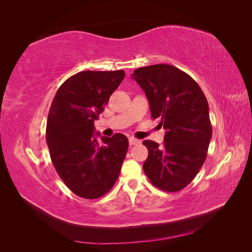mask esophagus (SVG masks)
<instances>
[{
  "instance_id": "34e87169",
  "label": "esophagus",
  "mask_w": 252,
  "mask_h": 252,
  "mask_svg": "<svg viewBox=\"0 0 252 252\" xmlns=\"http://www.w3.org/2000/svg\"><path fill=\"white\" fill-rule=\"evenodd\" d=\"M141 141L138 139H134V138H129V145L132 146V145H136V144H140Z\"/></svg>"
}]
</instances>
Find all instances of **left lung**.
<instances>
[{
	"label": "left lung",
	"instance_id": "1",
	"mask_svg": "<svg viewBox=\"0 0 252 252\" xmlns=\"http://www.w3.org/2000/svg\"><path fill=\"white\" fill-rule=\"evenodd\" d=\"M132 79L146 94L152 119L166 129L162 146L146 140L143 169L152 185L177 192L191 182L207 156L212 127L206 96L197 83L179 68L157 64L135 69Z\"/></svg>",
	"mask_w": 252,
	"mask_h": 252
}]
</instances>
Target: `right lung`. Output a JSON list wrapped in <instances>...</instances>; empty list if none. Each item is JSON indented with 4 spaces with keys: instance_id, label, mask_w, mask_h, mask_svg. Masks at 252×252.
<instances>
[{
    "instance_id": "add662e5",
    "label": "right lung",
    "mask_w": 252,
    "mask_h": 252,
    "mask_svg": "<svg viewBox=\"0 0 252 252\" xmlns=\"http://www.w3.org/2000/svg\"><path fill=\"white\" fill-rule=\"evenodd\" d=\"M124 78V70L78 72L61 85L51 103L46 126L51 161L65 185L84 199L107 193L125 159L124 134L102 136V143L94 135V120Z\"/></svg>"
}]
</instances>
